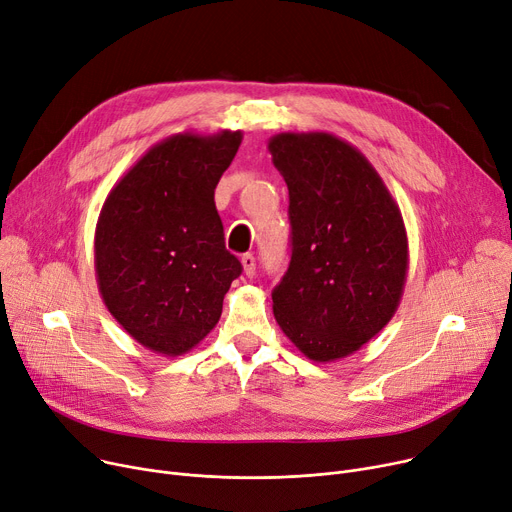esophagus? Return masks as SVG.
I'll return each mask as SVG.
<instances>
[{"label":"esophagus","mask_w":512,"mask_h":512,"mask_svg":"<svg viewBox=\"0 0 512 512\" xmlns=\"http://www.w3.org/2000/svg\"><path fill=\"white\" fill-rule=\"evenodd\" d=\"M241 263H243V269H245V276L253 278L255 276V255L253 253H245L241 257Z\"/></svg>","instance_id":"1"}]
</instances>
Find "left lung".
I'll return each instance as SVG.
<instances>
[{
  "mask_svg": "<svg viewBox=\"0 0 512 512\" xmlns=\"http://www.w3.org/2000/svg\"><path fill=\"white\" fill-rule=\"evenodd\" d=\"M290 195L292 257L274 317L315 362L358 352L395 315L410 251L397 201L368 158L327 131L267 142Z\"/></svg>",
  "mask_w": 512,
  "mask_h": 512,
  "instance_id": "left-lung-1",
  "label": "left lung"
}]
</instances>
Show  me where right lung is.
Segmentation results:
<instances>
[{"label":"right lung","mask_w":512,"mask_h":512,"mask_svg":"<svg viewBox=\"0 0 512 512\" xmlns=\"http://www.w3.org/2000/svg\"><path fill=\"white\" fill-rule=\"evenodd\" d=\"M243 131L175 133L107 195L94 230L102 302L144 348L181 356L206 337L241 261L224 247L214 189Z\"/></svg>","instance_id":"1"}]
</instances>
